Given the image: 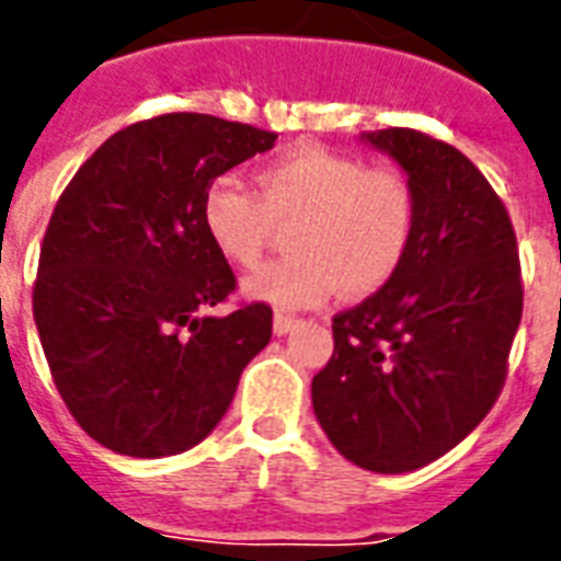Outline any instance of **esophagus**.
I'll return each mask as SVG.
<instances>
[{
  "label": "esophagus",
  "instance_id": "esophagus-1",
  "mask_svg": "<svg viewBox=\"0 0 561 561\" xmlns=\"http://www.w3.org/2000/svg\"><path fill=\"white\" fill-rule=\"evenodd\" d=\"M299 320L297 317H290V314H276L273 317V332L276 334H288L294 325H297Z\"/></svg>",
  "mask_w": 561,
  "mask_h": 561
}]
</instances>
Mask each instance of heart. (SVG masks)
I'll return each instance as SVG.
<instances>
[{
	"label": "heart",
	"mask_w": 561,
	"mask_h": 561,
	"mask_svg": "<svg viewBox=\"0 0 561 561\" xmlns=\"http://www.w3.org/2000/svg\"><path fill=\"white\" fill-rule=\"evenodd\" d=\"M201 220L227 262L253 267L273 224L294 220L288 250L244 282L250 299L273 308H311L343 285L369 297L401 271L416 232V194L387 165L302 142L255 171V194L220 178L206 186Z\"/></svg>",
	"instance_id": "1"
}]
</instances>
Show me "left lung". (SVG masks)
<instances>
[{
    "label": "left lung",
    "mask_w": 561,
    "mask_h": 561,
    "mask_svg": "<svg viewBox=\"0 0 561 561\" xmlns=\"http://www.w3.org/2000/svg\"><path fill=\"white\" fill-rule=\"evenodd\" d=\"M360 139L408 174L416 232L401 271L332 320L311 401L346 460L401 474L451 451L501 396L522 262L506 206L466 153L410 127Z\"/></svg>",
    "instance_id": "8db88e82"
}]
</instances>
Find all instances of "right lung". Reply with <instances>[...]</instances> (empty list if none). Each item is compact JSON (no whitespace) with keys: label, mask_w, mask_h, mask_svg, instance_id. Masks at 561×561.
Segmentation results:
<instances>
[{"label":"right lung","mask_w":561,"mask_h":561,"mask_svg":"<svg viewBox=\"0 0 561 561\" xmlns=\"http://www.w3.org/2000/svg\"><path fill=\"white\" fill-rule=\"evenodd\" d=\"M276 134L206 113L118 130L60 194L39 247L34 323L75 422L127 457H171L211 434L273 311L206 314L236 273L201 220L224 171Z\"/></svg>","instance_id":"right-lung-1"}]
</instances>
